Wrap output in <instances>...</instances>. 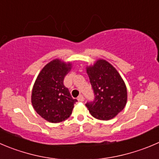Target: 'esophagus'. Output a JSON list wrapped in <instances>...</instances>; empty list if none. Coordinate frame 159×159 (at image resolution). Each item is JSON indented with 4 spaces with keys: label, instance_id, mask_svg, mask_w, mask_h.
Returning a JSON list of instances; mask_svg holds the SVG:
<instances>
[{
    "label": "esophagus",
    "instance_id": "obj_1",
    "mask_svg": "<svg viewBox=\"0 0 159 159\" xmlns=\"http://www.w3.org/2000/svg\"><path fill=\"white\" fill-rule=\"evenodd\" d=\"M77 100H78V101H80V102H83V101H84V96H83V95H80V96H79L78 98H77Z\"/></svg>",
    "mask_w": 159,
    "mask_h": 159
}]
</instances>
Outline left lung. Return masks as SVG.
<instances>
[{"label":"left lung","mask_w":159,"mask_h":159,"mask_svg":"<svg viewBox=\"0 0 159 159\" xmlns=\"http://www.w3.org/2000/svg\"><path fill=\"white\" fill-rule=\"evenodd\" d=\"M94 100L86 104L93 117L109 120L122 111L127 101L126 84L118 71L107 61L99 59L87 67Z\"/></svg>","instance_id":"1"}]
</instances>
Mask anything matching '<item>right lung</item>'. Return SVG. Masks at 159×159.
Returning a JSON list of instances; mask_svg holds the SVG:
<instances>
[{"label":"right lung","mask_w":159,"mask_h":159,"mask_svg":"<svg viewBox=\"0 0 159 159\" xmlns=\"http://www.w3.org/2000/svg\"><path fill=\"white\" fill-rule=\"evenodd\" d=\"M71 66L59 59L53 60L42 69L33 85L31 96L33 108L50 122L57 123L67 119L77 101L63 84Z\"/></svg>","instance_id":"add662e5"}]
</instances>
